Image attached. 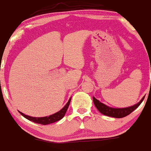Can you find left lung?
Instances as JSON below:
<instances>
[{
	"label": "left lung",
	"instance_id": "1",
	"mask_svg": "<svg viewBox=\"0 0 151 151\" xmlns=\"http://www.w3.org/2000/svg\"><path fill=\"white\" fill-rule=\"evenodd\" d=\"M144 98H145V97H142V99L138 104H136L133 106L124 108L110 107V106L101 103V101L96 99L94 97H93V101H94V106L98 110V111L102 113V114H104V115L110 117H114V118H122V117L129 115L132 112H133L135 109H137L139 106V105L142 103Z\"/></svg>",
	"mask_w": 151,
	"mask_h": 151
}]
</instances>
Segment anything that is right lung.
Instances as JSON below:
<instances>
[{"label":"right lung","mask_w":151,"mask_h":151,"mask_svg":"<svg viewBox=\"0 0 151 151\" xmlns=\"http://www.w3.org/2000/svg\"><path fill=\"white\" fill-rule=\"evenodd\" d=\"M70 101H71V97L69 98L68 102L66 103V104L65 105V106H64L60 110V111L57 112L56 113L52 114V115L49 116L33 117V116H30L26 115V114L22 113V112H19V113H20L22 116H24L26 119H29V120L32 121V122H33L41 124V125H48V124L54 123V122H57V121L60 120L61 119H63V117L65 116L66 111H67V109L69 106Z\"/></svg>","instance_id":"add662e5"}]
</instances>
